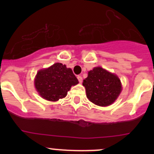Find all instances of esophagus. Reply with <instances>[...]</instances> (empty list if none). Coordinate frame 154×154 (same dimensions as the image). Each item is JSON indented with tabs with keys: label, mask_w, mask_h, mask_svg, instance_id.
I'll return each instance as SVG.
<instances>
[{
	"label": "esophagus",
	"mask_w": 154,
	"mask_h": 154,
	"mask_svg": "<svg viewBox=\"0 0 154 154\" xmlns=\"http://www.w3.org/2000/svg\"><path fill=\"white\" fill-rule=\"evenodd\" d=\"M77 79H78L79 82H80V83H81L82 82H83V77H82L81 76H80V75H78V76H77Z\"/></svg>",
	"instance_id": "34e87169"
}]
</instances>
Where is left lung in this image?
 Segmentation results:
<instances>
[{"label": "left lung", "instance_id": "obj_1", "mask_svg": "<svg viewBox=\"0 0 154 154\" xmlns=\"http://www.w3.org/2000/svg\"><path fill=\"white\" fill-rule=\"evenodd\" d=\"M83 86L86 88L88 100L100 106H109L114 103L122 89L118 76L101 67H95L88 71Z\"/></svg>", "mask_w": 154, "mask_h": 154}]
</instances>
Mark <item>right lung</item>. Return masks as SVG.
<instances>
[{"instance_id":"add662e5","label":"right lung","mask_w":154,"mask_h":154,"mask_svg":"<svg viewBox=\"0 0 154 154\" xmlns=\"http://www.w3.org/2000/svg\"><path fill=\"white\" fill-rule=\"evenodd\" d=\"M77 83L78 80L72 70L59 63L39 70L34 80L38 94L49 101H57L65 97L71 87Z\"/></svg>"}]
</instances>
